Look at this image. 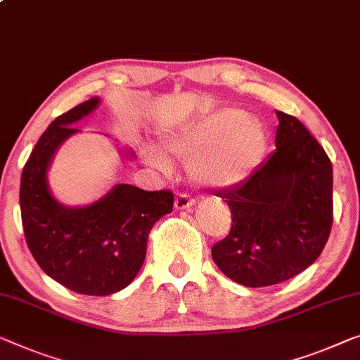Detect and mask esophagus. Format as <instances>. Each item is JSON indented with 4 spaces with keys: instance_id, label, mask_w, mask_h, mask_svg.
<instances>
[{
    "instance_id": "1",
    "label": "esophagus",
    "mask_w": 360,
    "mask_h": 360,
    "mask_svg": "<svg viewBox=\"0 0 360 360\" xmlns=\"http://www.w3.org/2000/svg\"><path fill=\"white\" fill-rule=\"evenodd\" d=\"M195 201L190 198V195H186V193H179L175 198V209H179V211H184V209H190Z\"/></svg>"
}]
</instances>
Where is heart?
Instances as JSON below:
<instances>
[{
    "label": "heart",
    "instance_id": "b5f03b06",
    "mask_svg": "<svg viewBox=\"0 0 360 360\" xmlns=\"http://www.w3.org/2000/svg\"><path fill=\"white\" fill-rule=\"evenodd\" d=\"M265 146V125L235 108L220 109L164 138V151L190 164L191 175L211 186H230L245 180L261 161ZM151 161L165 165L158 153H151Z\"/></svg>",
    "mask_w": 360,
    "mask_h": 360
}]
</instances>
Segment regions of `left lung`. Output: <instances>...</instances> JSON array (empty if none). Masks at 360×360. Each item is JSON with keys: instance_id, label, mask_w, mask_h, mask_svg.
I'll use <instances>...</instances> for the list:
<instances>
[{"instance_id": "8db88e82", "label": "left lung", "mask_w": 360, "mask_h": 360, "mask_svg": "<svg viewBox=\"0 0 360 360\" xmlns=\"http://www.w3.org/2000/svg\"><path fill=\"white\" fill-rule=\"evenodd\" d=\"M275 151L231 188V229L212 246L217 267L236 283L261 288L301 274L327 245L333 222V169L300 120L276 110Z\"/></svg>"}]
</instances>
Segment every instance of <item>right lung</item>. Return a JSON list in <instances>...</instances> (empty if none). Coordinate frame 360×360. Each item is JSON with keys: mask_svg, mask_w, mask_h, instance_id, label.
<instances>
[{"mask_svg": "<svg viewBox=\"0 0 360 360\" xmlns=\"http://www.w3.org/2000/svg\"><path fill=\"white\" fill-rule=\"evenodd\" d=\"M98 104L95 96L54 119L20 179L22 226L32 256L58 283L88 296L112 295L131 283L145 261L149 231L174 207L169 190L145 191L127 184L82 207L64 206L51 195L48 167L54 153L79 131L70 125Z\"/></svg>", "mask_w": 360, "mask_h": 360, "instance_id": "add662e5", "label": "right lung"}]
</instances>
